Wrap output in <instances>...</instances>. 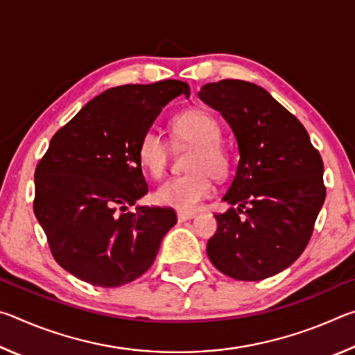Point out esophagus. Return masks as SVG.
I'll list each match as a JSON object with an SVG mask.
<instances>
[{"instance_id":"1","label":"esophagus","mask_w":355,"mask_h":355,"mask_svg":"<svg viewBox=\"0 0 355 355\" xmlns=\"http://www.w3.org/2000/svg\"><path fill=\"white\" fill-rule=\"evenodd\" d=\"M194 218H196V214H194V213H183V211H178V213H177V219H178V222L191 220V219H194Z\"/></svg>"}]
</instances>
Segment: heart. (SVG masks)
Listing matches in <instances>:
<instances>
[{"label": "heart", "instance_id": "heart-1", "mask_svg": "<svg viewBox=\"0 0 355 355\" xmlns=\"http://www.w3.org/2000/svg\"><path fill=\"white\" fill-rule=\"evenodd\" d=\"M222 130L211 114L191 110L172 122V141L175 146H192L183 175L173 177L159 186L155 199L159 205L191 213L213 194V177H224L228 171V155L220 144ZM171 147L166 137L153 128L142 135L137 158L148 175L161 178L169 163Z\"/></svg>", "mask_w": 355, "mask_h": 355}]
</instances>
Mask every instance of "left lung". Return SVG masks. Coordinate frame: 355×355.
<instances>
[{
	"mask_svg": "<svg viewBox=\"0 0 355 355\" xmlns=\"http://www.w3.org/2000/svg\"><path fill=\"white\" fill-rule=\"evenodd\" d=\"M199 98L219 111L238 142L236 175L216 214L207 254L222 274L255 282L284 271L307 248L326 199L322 159L304 125L254 83L222 80Z\"/></svg>",
	"mask_w": 355,
	"mask_h": 355,
	"instance_id": "obj_1",
	"label": "left lung"
}]
</instances>
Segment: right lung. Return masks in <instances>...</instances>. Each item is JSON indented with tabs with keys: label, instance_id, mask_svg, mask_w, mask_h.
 Instances as JSON below:
<instances>
[{
	"label": "right lung",
	"instance_id": "right-lung-1",
	"mask_svg": "<svg viewBox=\"0 0 355 355\" xmlns=\"http://www.w3.org/2000/svg\"><path fill=\"white\" fill-rule=\"evenodd\" d=\"M183 81L125 84L89 101L53 136L34 173V214L55 260L76 279L116 288L155 261L177 224L172 208L136 207L148 186L137 158L142 135Z\"/></svg>",
	"mask_w": 355,
	"mask_h": 355
}]
</instances>
